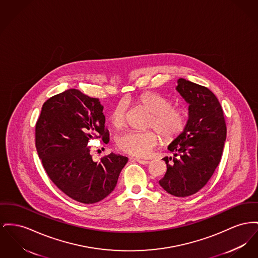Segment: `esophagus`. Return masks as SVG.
I'll list each match as a JSON object with an SVG mask.
<instances>
[{"label": "esophagus", "mask_w": 258, "mask_h": 258, "mask_svg": "<svg viewBox=\"0 0 258 258\" xmlns=\"http://www.w3.org/2000/svg\"><path fill=\"white\" fill-rule=\"evenodd\" d=\"M135 161H137V163L142 164V165H148L150 163V161H148V160H141V159H135Z\"/></svg>", "instance_id": "esophagus-1"}]
</instances>
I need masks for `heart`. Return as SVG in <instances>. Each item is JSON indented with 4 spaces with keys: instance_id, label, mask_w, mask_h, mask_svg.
Here are the masks:
<instances>
[{
    "instance_id": "b5f03b06",
    "label": "heart",
    "mask_w": 258,
    "mask_h": 258,
    "mask_svg": "<svg viewBox=\"0 0 258 258\" xmlns=\"http://www.w3.org/2000/svg\"><path fill=\"white\" fill-rule=\"evenodd\" d=\"M139 102L153 113L149 127L158 131L166 141H171L184 133L188 113L185 108L172 106V101L158 93H146L140 96ZM110 121L116 128H121L126 121V105L119 102L110 113ZM160 135L156 131H131L121 135L117 139L118 148L128 155L147 157L153 148L160 142Z\"/></svg>"
}]
</instances>
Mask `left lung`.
I'll list each match as a JSON object with an SVG mask.
<instances>
[{
  "mask_svg": "<svg viewBox=\"0 0 258 258\" xmlns=\"http://www.w3.org/2000/svg\"><path fill=\"white\" fill-rule=\"evenodd\" d=\"M176 91L189 104V118L184 133L167 147L174 157L163 159L167 172L159 184L172 196L188 197L208 183L220 163L227 128L222 107L208 88L181 78Z\"/></svg>",
  "mask_w": 258,
  "mask_h": 258,
  "instance_id": "8db88e82",
  "label": "left lung"
}]
</instances>
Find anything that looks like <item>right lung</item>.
Returning <instances> with one entry per match:
<instances>
[{"instance_id":"add662e5","label":"right lung","mask_w":258,"mask_h":258,"mask_svg":"<svg viewBox=\"0 0 258 258\" xmlns=\"http://www.w3.org/2000/svg\"><path fill=\"white\" fill-rule=\"evenodd\" d=\"M102 111L98 98L70 89L48 98L36 122V149L46 174L64 194L83 204L106 198L128 161L114 153L99 163L92 160L89 142H109Z\"/></svg>"}]
</instances>
